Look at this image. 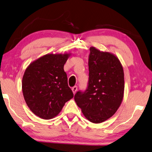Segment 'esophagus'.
Here are the masks:
<instances>
[{"mask_svg": "<svg viewBox=\"0 0 152 152\" xmlns=\"http://www.w3.org/2000/svg\"><path fill=\"white\" fill-rule=\"evenodd\" d=\"M77 90V86H74V87H73V88H72V91H73V92L74 94L76 93Z\"/></svg>", "mask_w": 152, "mask_h": 152, "instance_id": "esophagus-1", "label": "esophagus"}]
</instances>
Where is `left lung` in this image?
Returning a JSON list of instances; mask_svg holds the SVG:
<instances>
[{"label":"left lung","instance_id":"8db88e82","mask_svg":"<svg viewBox=\"0 0 152 152\" xmlns=\"http://www.w3.org/2000/svg\"><path fill=\"white\" fill-rule=\"evenodd\" d=\"M89 50L88 88L84 92L77 91L74 98L89 121L101 123L112 117L122 103L124 71L114 54L93 46Z\"/></svg>","mask_w":152,"mask_h":152}]
</instances>
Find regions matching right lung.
<instances>
[{
  "label": "right lung",
  "mask_w": 152,
  "mask_h": 152,
  "mask_svg": "<svg viewBox=\"0 0 152 152\" xmlns=\"http://www.w3.org/2000/svg\"><path fill=\"white\" fill-rule=\"evenodd\" d=\"M71 53L47 54L29 64L22 79V91L35 115L53 118L67 101L73 98L64 65Z\"/></svg>",
  "instance_id": "right-lung-1"
}]
</instances>
